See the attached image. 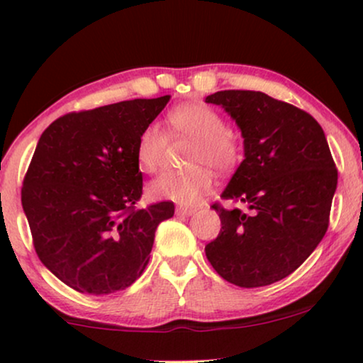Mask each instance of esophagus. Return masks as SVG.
<instances>
[{
  "instance_id": "1",
  "label": "esophagus",
  "mask_w": 363,
  "mask_h": 363,
  "mask_svg": "<svg viewBox=\"0 0 363 363\" xmlns=\"http://www.w3.org/2000/svg\"><path fill=\"white\" fill-rule=\"evenodd\" d=\"M176 213L182 215V216H191L196 213V208H187V206H177Z\"/></svg>"
}]
</instances>
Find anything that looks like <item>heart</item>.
Segmentation results:
<instances>
[{"label": "heart", "mask_w": 363, "mask_h": 363, "mask_svg": "<svg viewBox=\"0 0 363 363\" xmlns=\"http://www.w3.org/2000/svg\"><path fill=\"white\" fill-rule=\"evenodd\" d=\"M172 135L186 136L194 145L184 172H164L150 184V194L160 199L196 205L213 187V174L230 172L242 158V145L232 129L225 128L222 116L205 104H182L167 116ZM165 147V135L157 124H148L136 143V160L147 172L160 167Z\"/></svg>", "instance_id": "heart-1"}]
</instances>
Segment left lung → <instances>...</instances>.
Wrapping results in <instances>:
<instances>
[{"instance_id": "1", "label": "left lung", "mask_w": 363, "mask_h": 363, "mask_svg": "<svg viewBox=\"0 0 363 363\" xmlns=\"http://www.w3.org/2000/svg\"><path fill=\"white\" fill-rule=\"evenodd\" d=\"M235 121L244 160L213 205L222 228L205 252L223 280L266 286L294 273L328 230L338 170L319 123L262 91L222 90L206 97Z\"/></svg>"}]
</instances>
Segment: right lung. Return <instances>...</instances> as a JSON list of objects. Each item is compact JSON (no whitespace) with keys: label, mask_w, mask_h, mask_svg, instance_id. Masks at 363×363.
Instances as JSON below:
<instances>
[{"label":"right lung","mask_w":363,"mask_h":363,"mask_svg":"<svg viewBox=\"0 0 363 363\" xmlns=\"http://www.w3.org/2000/svg\"><path fill=\"white\" fill-rule=\"evenodd\" d=\"M170 95L72 112L43 133L22 187L39 259L80 294L107 295L147 268L158 223L174 203L136 208V143Z\"/></svg>","instance_id":"1"}]
</instances>
